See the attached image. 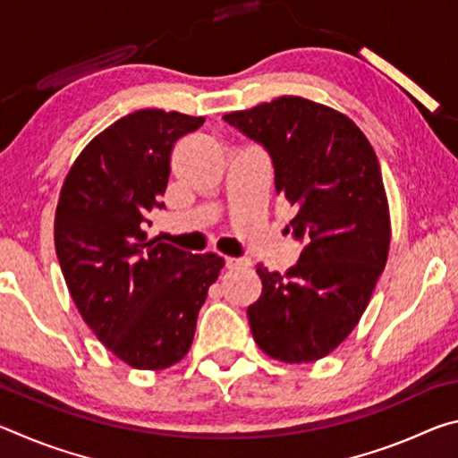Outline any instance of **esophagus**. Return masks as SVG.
I'll return each mask as SVG.
<instances>
[{
	"label": "esophagus",
	"mask_w": 458,
	"mask_h": 458,
	"mask_svg": "<svg viewBox=\"0 0 458 458\" xmlns=\"http://www.w3.org/2000/svg\"><path fill=\"white\" fill-rule=\"evenodd\" d=\"M224 265H226L228 270H236V268L248 267V260L246 259H236V257H226V259H224Z\"/></svg>",
	"instance_id": "34e87169"
}]
</instances>
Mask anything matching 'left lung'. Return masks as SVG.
Masks as SVG:
<instances>
[{
  "instance_id": "1",
  "label": "left lung",
  "mask_w": 458,
  "mask_h": 458,
  "mask_svg": "<svg viewBox=\"0 0 458 458\" xmlns=\"http://www.w3.org/2000/svg\"><path fill=\"white\" fill-rule=\"evenodd\" d=\"M224 121L273 157L275 190L294 208L303 240L294 267H257L262 293L248 307L252 337L273 360L311 363L360 323L390 250V208L374 147L327 105L284 95Z\"/></svg>"
}]
</instances>
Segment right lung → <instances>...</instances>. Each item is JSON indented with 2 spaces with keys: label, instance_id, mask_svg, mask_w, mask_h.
<instances>
[{
  "label": "right lung",
  "instance_id": "add662e5",
  "mask_svg": "<svg viewBox=\"0 0 458 458\" xmlns=\"http://www.w3.org/2000/svg\"><path fill=\"white\" fill-rule=\"evenodd\" d=\"M204 117L141 108L114 121L74 159L62 183L54 244L82 319L137 369L185 358L198 313L224 260L149 240L143 224L164 208L177 139Z\"/></svg>",
  "mask_w": 458,
  "mask_h": 458
}]
</instances>
